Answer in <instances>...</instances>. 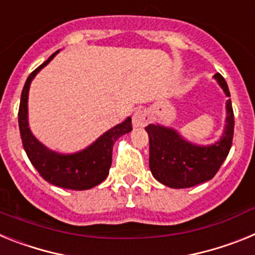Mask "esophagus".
Instances as JSON below:
<instances>
[{
    "label": "esophagus",
    "instance_id": "obj_1",
    "mask_svg": "<svg viewBox=\"0 0 255 255\" xmlns=\"http://www.w3.org/2000/svg\"><path fill=\"white\" fill-rule=\"evenodd\" d=\"M149 123V114L147 110H138L132 115V126L134 128H144Z\"/></svg>",
    "mask_w": 255,
    "mask_h": 255
}]
</instances>
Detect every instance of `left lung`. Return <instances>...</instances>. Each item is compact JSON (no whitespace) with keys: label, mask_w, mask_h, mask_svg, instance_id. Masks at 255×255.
Masks as SVG:
<instances>
[{"label":"left lung","mask_w":255,"mask_h":255,"mask_svg":"<svg viewBox=\"0 0 255 255\" xmlns=\"http://www.w3.org/2000/svg\"><path fill=\"white\" fill-rule=\"evenodd\" d=\"M213 78L230 97L229 87L221 74ZM234 111L231 100L226 102V125L216 143L197 145L185 140L172 128L149 124V168L153 177L173 189L191 188L215 176L230 152L234 138Z\"/></svg>","instance_id":"obj_1"}]
</instances>
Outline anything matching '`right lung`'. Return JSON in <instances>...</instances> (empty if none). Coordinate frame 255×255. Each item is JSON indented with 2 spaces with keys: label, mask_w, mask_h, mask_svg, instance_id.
I'll return each instance as SVG.
<instances>
[{
  "label": "right lung",
  "mask_w": 255,
  "mask_h": 255,
  "mask_svg": "<svg viewBox=\"0 0 255 255\" xmlns=\"http://www.w3.org/2000/svg\"><path fill=\"white\" fill-rule=\"evenodd\" d=\"M58 51L49 56L47 61L38 66L28 76L22 88L19 107V129L22 147L29 161L35 170L49 184L70 190H88L103 181L108 176L112 163V148L121 135L132 130L131 119L128 117L124 123L114 126L103 132L91 145L75 153H58L48 149L30 131L28 121V98L31 80L40 70L53 60Z\"/></svg>",
  "instance_id": "right-lung-1"
}]
</instances>
